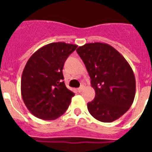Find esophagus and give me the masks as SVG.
Masks as SVG:
<instances>
[{
  "label": "esophagus",
  "instance_id": "obj_1",
  "mask_svg": "<svg viewBox=\"0 0 152 152\" xmlns=\"http://www.w3.org/2000/svg\"><path fill=\"white\" fill-rule=\"evenodd\" d=\"M84 85H81L80 87V88H78V89H77V91H78V92H82L83 91H84Z\"/></svg>",
  "mask_w": 152,
  "mask_h": 152
}]
</instances>
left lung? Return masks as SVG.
<instances>
[{
    "label": "left lung",
    "mask_w": 152,
    "mask_h": 152,
    "mask_svg": "<svg viewBox=\"0 0 152 152\" xmlns=\"http://www.w3.org/2000/svg\"><path fill=\"white\" fill-rule=\"evenodd\" d=\"M95 91V98L88 103L93 117L111 123L129 110L135 95V77L126 58L107 43H87L77 49Z\"/></svg>",
    "instance_id": "1"
}]
</instances>
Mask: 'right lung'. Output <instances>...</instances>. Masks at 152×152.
Instances as JSON below:
<instances>
[{
  "label": "right lung",
  "mask_w": 152,
  "mask_h": 152,
  "mask_svg": "<svg viewBox=\"0 0 152 152\" xmlns=\"http://www.w3.org/2000/svg\"><path fill=\"white\" fill-rule=\"evenodd\" d=\"M77 47L61 42L49 43L35 52L26 62L21 77V96L36 117L54 120L68 109L75 94L62 80V70Z\"/></svg>",
  "instance_id": "right-lung-1"
}]
</instances>
